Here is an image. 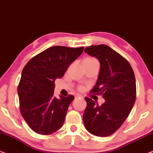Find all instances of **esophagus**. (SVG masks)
Wrapping results in <instances>:
<instances>
[{"instance_id": "1", "label": "esophagus", "mask_w": 153, "mask_h": 153, "mask_svg": "<svg viewBox=\"0 0 153 153\" xmlns=\"http://www.w3.org/2000/svg\"><path fill=\"white\" fill-rule=\"evenodd\" d=\"M75 98H83V96L81 95H79V94H76L75 95Z\"/></svg>"}]
</instances>
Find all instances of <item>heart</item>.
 I'll list each match as a JSON object with an SVG mask.
<instances>
[{
	"label": "heart",
	"mask_w": 153,
	"mask_h": 153,
	"mask_svg": "<svg viewBox=\"0 0 153 153\" xmlns=\"http://www.w3.org/2000/svg\"><path fill=\"white\" fill-rule=\"evenodd\" d=\"M85 59H88V60H95V58H85Z\"/></svg>",
	"instance_id": "obj_1"
}]
</instances>
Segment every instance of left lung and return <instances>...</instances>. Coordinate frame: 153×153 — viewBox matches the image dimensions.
Instances as JSON below:
<instances>
[{
  "label": "left lung",
  "mask_w": 153,
  "mask_h": 153,
  "mask_svg": "<svg viewBox=\"0 0 153 153\" xmlns=\"http://www.w3.org/2000/svg\"><path fill=\"white\" fill-rule=\"evenodd\" d=\"M84 51L97 58L100 70L92 93L105 100L101 106L85 97L87 106L83 115L85 129L97 137L114 134L129 116L136 100V79L129 62L105 45L91 46Z\"/></svg>",
  "instance_id": "8db88e82"
}]
</instances>
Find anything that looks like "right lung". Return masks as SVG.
Listing matches in <instances>:
<instances>
[{"label": "right lung", "instance_id": "right-lung-1", "mask_svg": "<svg viewBox=\"0 0 153 153\" xmlns=\"http://www.w3.org/2000/svg\"><path fill=\"white\" fill-rule=\"evenodd\" d=\"M83 49L54 46L33 57L23 69L17 89L20 111L35 132L49 135L63 125L74 97H54V82L63 76L70 64L83 53Z\"/></svg>", "mask_w": 153, "mask_h": 153}]
</instances>
